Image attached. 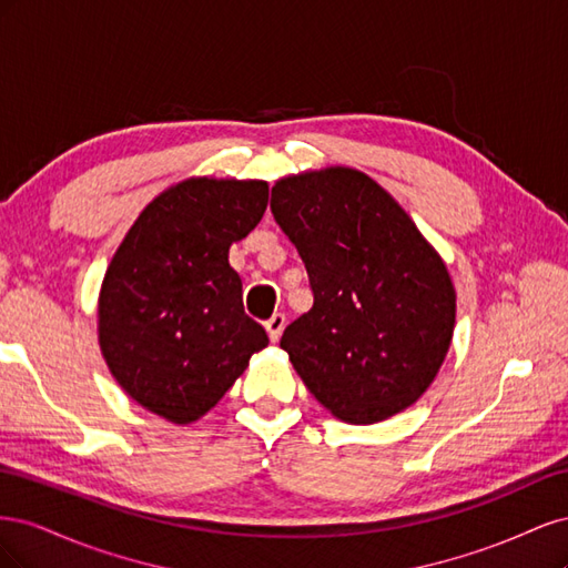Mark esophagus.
I'll use <instances>...</instances> for the list:
<instances>
[{
	"instance_id": "1",
	"label": "esophagus",
	"mask_w": 568,
	"mask_h": 568,
	"mask_svg": "<svg viewBox=\"0 0 568 568\" xmlns=\"http://www.w3.org/2000/svg\"><path fill=\"white\" fill-rule=\"evenodd\" d=\"M284 326H286V317H284L282 313H274V315L265 322V329H267V336H270L272 343L280 341V336H282V332H284Z\"/></svg>"
}]
</instances>
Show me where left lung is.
<instances>
[{
	"label": "left lung",
	"instance_id": "obj_1",
	"mask_svg": "<svg viewBox=\"0 0 568 568\" xmlns=\"http://www.w3.org/2000/svg\"><path fill=\"white\" fill-rule=\"evenodd\" d=\"M270 211L305 263L315 298L280 341L291 365L343 422L398 415L450 348L448 267L393 196L351 168L280 180Z\"/></svg>",
	"mask_w": 568,
	"mask_h": 568
}]
</instances>
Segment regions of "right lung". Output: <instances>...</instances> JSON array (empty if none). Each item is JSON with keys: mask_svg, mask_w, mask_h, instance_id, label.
<instances>
[{"mask_svg": "<svg viewBox=\"0 0 568 568\" xmlns=\"http://www.w3.org/2000/svg\"><path fill=\"white\" fill-rule=\"evenodd\" d=\"M265 209L267 182L186 180L146 205L106 270V365L130 398L168 422L203 417L267 346L227 261Z\"/></svg>", "mask_w": 568, "mask_h": 568, "instance_id": "add662e5", "label": "right lung"}]
</instances>
